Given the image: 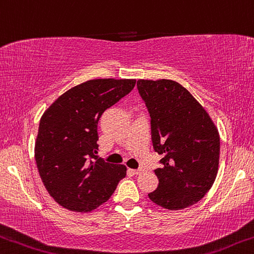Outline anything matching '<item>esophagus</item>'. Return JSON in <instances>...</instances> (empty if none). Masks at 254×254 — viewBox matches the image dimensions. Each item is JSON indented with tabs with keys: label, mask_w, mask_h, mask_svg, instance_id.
Returning <instances> with one entry per match:
<instances>
[{
	"label": "esophagus",
	"mask_w": 254,
	"mask_h": 254,
	"mask_svg": "<svg viewBox=\"0 0 254 254\" xmlns=\"http://www.w3.org/2000/svg\"><path fill=\"white\" fill-rule=\"evenodd\" d=\"M130 171L134 175H140L143 173V170L142 169H130Z\"/></svg>",
	"instance_id": "esophagus-1"
}]
</instances>
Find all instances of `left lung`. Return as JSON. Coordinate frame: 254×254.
Wrapping results in <instances>:
<instances>
[{
	"instance_id": "left-lung-1",
	"label": "left lung",
	"mask_w": 254,
	"mask_h": 254,
	"mask_svg": "<svg viewBox=\"0 0 254 254\" xmlns=\"http://www.w3.org/2000/svg\"><path fill=\"white\" fill-rule=\"evenodd\" d=\"M137 89L151 117L153 149L163 154L154 170L158 189L152 202L182 210L201 200L219 166V132L204 108L177 81L138 79Z\"/></svg>"
}]
</instances>
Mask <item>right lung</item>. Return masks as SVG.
I'll return each instance as SVG.
<instances>
[{
	"label": "right lung",
	"mask_w": 254,
	"mask_h": 254,
	"mask_svg": "<svg viewBox=\"0 0 254 254\" xmlns=\"http://www.w3.org/2000/svg\"><path fill=\"white\" fill-rule=\"evenodd\" d=\"M135 84V79L87 80L64 93L43 114L35 160L49 194L67 210L96 209L126 176V166L97 158V124Z\"/></svg>",
	"instance_id": "add662e5"
}]
</instances>
